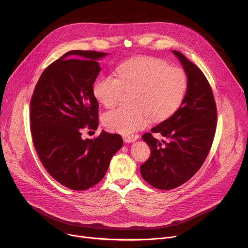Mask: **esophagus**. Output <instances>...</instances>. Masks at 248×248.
Returning a JSON list of instances; mask_svg holds the SVG:
<instances>
[{
  "label": "esophagus",
  "instance_id": "obj_1",
  "mask_svg": "<svg viewBox=\"0 0 248 248\" xmlns=\"http://www.w3.org/2000/svg\"><path fill=\"white\" fill-rule=\"evenodd\" d=\"M137 139H138L137 137H133V136H124V141L126 142V143L127 142L129 143V142H133L134 140H137Z\"/></svg>",
  "mask_w": 248,
  "mask_h": 248
}]
</instances>
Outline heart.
<instances>
[{
    "instance_id": "obj_1",
    "label": "heart",
    "mask_w": 248,
    "mask_h": 248,
    "mask_svg": "<svg viewBox=\"0 0 248 248\" xmlns=\"http://www.w3.org/2000/svg\"><path fill=\"white\" fill-rule=\"evenodd\" d=\"M117 76L105 75L94 85L95 98L107 108L120 103L124 91H132L131 107H119L103 116L111 131L131 133L154 121L169 118L184 101L188 76L179 67L153 57H136L122 63Z\"/></svg>"
}]
</instances>
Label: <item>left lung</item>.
<instances>
[{
	"label": "left lung",
	"instance_id": "1",
	"mask_svg": "<svg viewBox=\"0 0 248 248\" xmlns=\"http://www.w3.org/2000/svg\"><path fill=\"white\" fill-rule=\"evenodd\" d=\"M173 53L188 76L186 96L169 119L142 136L151 153L140 165V174L149 185L160 190L181 186L198 172L211 150L217 128V106L208 79L181 52ZM154 133L166 140H156Z\"/></svg>",
	"mask_w": 248,
	"mask_h": 248
}]
</instances>
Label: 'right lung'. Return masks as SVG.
Here are the masks:
<instances>
[{"label":"right lung","instance_id":"add662e5","mask_svg":"<svg viewBox=\"0 0 248 248\" xmlns=\"http://www.w3.org/2000/svg\"><path fill=\"white\" fill-rule=\"evenodd\" d=\"M105 52L72 50L47 66L31 100L30 123L34 148L43 167L63 186L84 191L98 184L123 146L118 133L105 130L83 140L82 130H96L99 103L93 85Z\"/></svg>","mask_w":248,"mask_h":248}]
</instances>
